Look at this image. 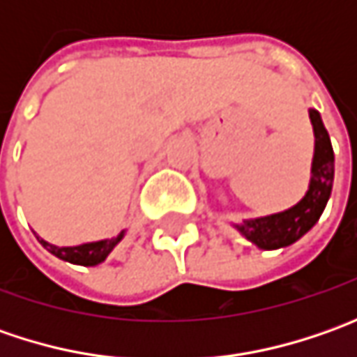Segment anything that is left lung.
<instances>
[{
  "mask_svg": "<svg viewBox=\"0 0 357 357\" xmlns=\"http://www.w3.org/2000/svg\"><path fill=\"white\" fill-rule=\"evenodd\" d=\"M310 121L314 127L316 141H314V158H312V176L304 199L284 213L250 218V220H242L240 225H234L244 238L250 240L262 250H278L302 238L318 222L332 195L334 149L330 143V135L316 109H310Z\"/></svg>",
  "mask_w": 357,
  "mask_h": 357,
  "instance_id": "8db88e82",
  "label": "left lung"
}]
</instances>
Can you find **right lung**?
Masks as SVG:
<instances>
[{
    "instance_id": "obj_1",
    "label": "right lung",
    "mask_w": 357,
    "mask_h": 357,
    "mask_svg": "<svg viewBox=\"0 0 357 357\" xmlns=\"http://www.w3.org/2000/svg\"><path fill=\"white\" fill-rule=\"evenodd\" d=\"M123 236H125V230H121L117 236H113V238L85 242V244H79V246H55V244H49L47 240H43L41 236H37V240L43 244L45 250H49L53 256L61 258L65 262L79 264V266H97V264L103 262L109 254L113 252V248L123 240Z\"/></svg>"
}]
</instances>
